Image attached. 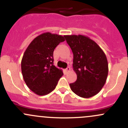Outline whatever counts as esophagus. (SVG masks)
Segmentation results:
<instances>
[{
  "label": "esophagus",
  "mask_w": 128,
  "mask_h": 128,
  "mask_svg": "<svg viewBox=\"0 0 128 128\" xmlns=\"http://www.w3.org/2000/svg\"><path fill=\"white\" fill-rule=\"evenodd\" d=\"M70 70V68H69V67H68V68H66V71L67 72H69Z\"/></svg>",
  "instance_id": "esophagus-1"
}]
</instances>
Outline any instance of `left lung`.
I'll return each mask as SVG.
<instances>
[{
	"mask_svg": "<svg viewBox=\"0 0 128 128\" xmlns=\"http://www.w3.org/2000/svg\"><path fill=\"white\" fill-rule=\"evenodd\" d=\"M74 55L77 80L70 84L72 91L82 98L96 95L105 84L108 73L106 57L100 46L84 35H65Z\"/></svg>",
	"mask_w": 128,
	"mask_h": 128,
	"instance_id": "8db88e82",
	"label": "left lung"
}]
</instances>
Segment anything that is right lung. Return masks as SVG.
Instances as JSON below:
<instances>
[{
	"label": "right lung",
	"instance_id": "right-lung-1",
	"mask_svg": "<svg viewBox=\"0 0 128 128\" xmlns=\"http://www.w3.org/2000/svg\"><path fill=\"white\" fill-rule=\"evenodd\" d=\"M64 41L62 36L47 32L36 37L24 51L22 72L26 86L34 94L47 95L56 88L63 72L53 65V52Z\"/></svg>",
	"mask_w": 128,
	"mask_h": 128
}]
</instances>
